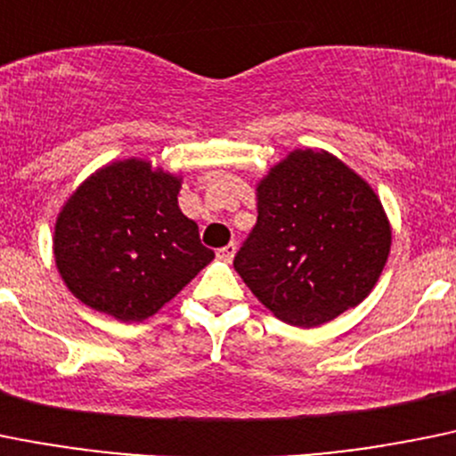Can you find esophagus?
<instances>
[{"label": "esophagus", "mask_w": 456, "mask_h": 456, "mask_svg": "<svg viewBox=\"0 0 456 456\" xmlns=\"http://www.w3.org/2000/svg\"><path fill=\"white\" fill-rule=\"evenodd\" d=\"M233 254H236V245H233V242H229V245H224V248L218 249V256L224 258V261H232Z\"/></svg>", "instance_id": "obj_1"}]
</instances>
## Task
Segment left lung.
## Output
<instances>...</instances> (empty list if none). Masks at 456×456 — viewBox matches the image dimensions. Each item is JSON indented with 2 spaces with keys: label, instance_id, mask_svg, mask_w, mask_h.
I'll list each match as a JSON object with an SVG mask.
<instances>
[{
  "label": "left lung",
  "instance_id": "1",
  "mask_svg": "<svg viewBox=\"0 0 456 456\" xmlns=\"http://www.w3.org/2000/svg\"><path fill=\"white\" fill-rule=\"evenodd\" d=\"M258 218L233 267L292 326L326 324L376 286L391 229L371 186L324 151H295L258 184Z\"/></svg>",
  "mask_w": 456,
  "mask_h": 456
}]
</instances>
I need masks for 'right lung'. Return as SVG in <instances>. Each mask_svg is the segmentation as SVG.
<instances>
[{
  "label": "right lung",
  "mask_w": 456,
  "mask_h": 456,
  "mask_svg": "<svg viewBox=\"0 0 456 456\" xmlns=\"http://www.w3.org/2000/svg\"><path fill=\"white\" fill-rule=\"evenodd\" d=\"M177 193V177L142 159L114 161L83 182L55 223L67 288L121 322H143L168 304L214 258Z\"/></svg>",
  "instance_id": "add662e5"
}]
</instances>
